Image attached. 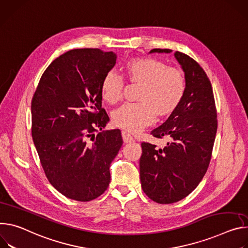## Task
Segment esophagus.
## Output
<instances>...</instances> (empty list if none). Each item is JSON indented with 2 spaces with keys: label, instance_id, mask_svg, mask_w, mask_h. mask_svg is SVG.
Here are the masks:
<instances>
[{
  "label": "esophagus",
  "instance_id": "obj_1",
  "mask_svg": "<svg viewBox=\"0 0 248 248\" xmlns=\"http://www.w3.org/2000/svg\"><path fill=\"white\" fill-rule=\"evenodd\" d=\"M122 139H123V142L126 143V144L131 143V142L134 141L133 137L130 134H128L126 131H122Z\"/></svg>",
  "mask_w": 248,
  "mask_h": 248
}]
</instances>
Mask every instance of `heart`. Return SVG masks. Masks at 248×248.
Segmentation results:
<instances>
[{"instance_id": "obj_1", "label": "heart", "mask_w": 248, "mask_h": 248, "mask_svg": "<svg viewBox=\"0 0 248 248\" xmlns=\"http://www.w3.org/2000/svg\"><path fill=\"white\" fill-rule=\"evenodd\" d=\"M124 72L131 84L139 85L137 103L121 106L112 114L114 126L136 133L150 125L155 118L173 114L181 104L186 92L183 72L166 62L153 58H135L126 63ZM123 79L115 72H108L102 78L100 93L108 104H116L122 98Z\"/></svg>"}]
</instances>
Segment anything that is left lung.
Here are the masks:
<instances>
[{"mask_svg": "<svg viewBox=\"0 0 248 248\" xmlns=\"http://www.w3.org/2000/svg\"><path fill=\"white\" fill-rule=\"evenodd\" d=\"M170 53L153 49L151 53ZM174 56L186 78L184 98L176 111L152 131L167 146L143 142L140 177L145 194L158 204H172L187 197L203 179L209 168L217 128V109L211 81L203 68L188 55Z\"/></svg>", "mask_w": 248, "mask_h": 248, "instance_id": "obj_1", "label": "left lung"}]
</instances>
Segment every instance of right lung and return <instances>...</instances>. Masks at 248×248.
I'll return each instance as SVG.
<instances>
[{"mask_svg": "<svg viewBox=\"0 0 248 248\" xmlns=\"http://www.w3.org/2000/svg\"><path fill=\"white\" fill-rule=\"evenodd\" d=\"M115 63L111 51H68L44 71L31 100V135L45 175L76 201L104 193L110 163L123 144L119 129L102 131L109 117L100 86Z\"/></svg>", "mask_w": 248, "mask_h": 248, "instance_id": "right-lung-1", "label": "right lung"}]
</instances>
